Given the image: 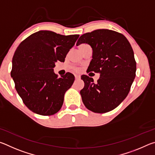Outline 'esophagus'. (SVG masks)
<instances>
[{"instance_id": "1", "label": "esophagus", "mask_w": 155, "mask_h": 155, "mask_svg": "<svg viewBox=\"0 0 155 155\" xmlns=\"http://www.w3.org/2000/svg\"><path fill=\"white\" fill-rule=\"evenodd\" d=\"M75 78H76V79H78V78H80V76L79 75H75Z\"/></svg>"}]
</instances>
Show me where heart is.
<instances>
[{
    "instance_id": "1",
    "label": "heart",
    "mask_w": 155,
    "mask_h": 155,
    "mask_svg": "<svg viewBox=\"0 0 155 155\" xmlns=\"http://www.w3.org/2000/svg\"><path fill=\"white\" fill-rule=\"evenodd\" d=\"M83 45H85V44H81V45L79 46V47H80V46H83Z\"/></svg>"
}]
</instances>
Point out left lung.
Here are the masks:
<instances>
[{
	"label": "left lung",
	"mask_w": 155,
	"mask_h": 155,
	"mask_svg": "<svg viewBox=\"0 0 155 155\" xmlns=\"http://www.w3.org/2000/svg\"><path fill=\"white\" fill-rule=\"evenodd\" d=\"M86 43L93 50L89 72L100 73L94 83L92 78L81 76L85 86L80 93L85 106L94 113L109 112L119 105L129 93L136 72L134 52L122 33L97 29L81 35L77 45Z\"/></svg>",
	"instance_id": "left-lung-1"
}]
</instances>
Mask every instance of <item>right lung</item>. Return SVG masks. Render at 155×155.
I'll list each match as a JSON object with an SVG mask.
<instances>
[{
    "label": "right lung",
    "instance_id": "add662e5",
    "mask_svg": "<svg viewBox=\"0 0 155 155\" xmlns=\"http://www.w3.org/2000/svg\"><path fill=\"white\" fill-rule=\"evenodd\" d=\"M78 37L40 31L18 46L13 57L11 76L18 94L31 111L51 115L61 108L64 94L72 85L74 76L67 72L58 77L53 68L55 62H64Z\"/></svg>",
    "mask_w": 155,
    "mask_h": 155
}]
</instances>
